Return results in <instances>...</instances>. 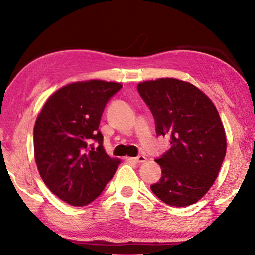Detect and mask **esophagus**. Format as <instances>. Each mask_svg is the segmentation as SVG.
Instances as JSON below:
<instances>
[{
  "instance_id": "1",
  "label": "esophagus",
  "mask_w": 255,
  "mask_h": 255,
  "mask_svg": "<svg viewBox=\"0 0 255 255\" xmlns=\"http://www.w3.org/2000/svg\"><path fill=\"white\" fill-rule=\"evenodd\" d=\"M132 160H133V161H135V162H145L147 159H146L145 155H138L137 158H133Z\"/></svg>"
}]
</instances>
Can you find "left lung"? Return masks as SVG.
<instances>
[{"instance_id":"left-lung-1","label":"left lung","mask_w":255,"mask_h":255,"mask_svg":"<svg viewBox=\"0 0 255 255\" xmlns=\"http://www.w3.org/2000/svg\"><path fill=\"white\" fill-rule=\"evenodd\" d=\"M138 92L154 116L156 134L170 137V148L155 160L162 176L152 191L172 207L196 203L217 179L226 153L215 104L193 83L174 78L140 82Z\"/></svg>"}]
</instances>
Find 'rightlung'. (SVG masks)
<instances>
[{"label": "right lung", "instance_id": "right-lung-1", "mask_svg": "<svg viewBox=\"0 0 255 255\" xmlns=\"http://www.w3.org/2000/svg\"><path fill=\"white\" fill-rule=\"evenodd\" d=\"M118 82L68 83L48 97L33 128L38 172L48 189L66 203L82 207L102 193L120 160L104 151L101 116ZM96 141L95 149L90 142Z\"/></svg>", "mask_w": 255, "mask_h": 255}]
</instances>
